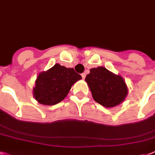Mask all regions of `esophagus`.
I'll return each instance as SVG.
<instances>
[{
    "label": "esophagus",
    "instance_id": "1",
    "mask_svg": "<svg viewBox=\"0 0 155 155\" xmlns=\"http://www.w3.org/2000/svg\"><path fill=\"white\" fill-rule=\"evenodd\" d=\"M81 76H82V78H83V79H85V77H86V73H82L81 74Z\"/></svg>",
    "mask_w": 155,
    "mask_h": 155
}]
</instances>
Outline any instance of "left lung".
<instances>
[{"label": "left lung", "instance_id": "8db88e82", "mask_svg": "<svg viewBox=\"0 0 155 155\" xmlns=\"http://www.w3.org/2000/svg\"><path fill=\"white\" fill-rule=\"evenodd\" d=\"M85 80L94 100L105 107L119 105L124 101L128 94L123 78L104 67L90 69V73L87 75Z\"/></svg>", "mask_w": 155, "mask_h": 155}]
</instances>
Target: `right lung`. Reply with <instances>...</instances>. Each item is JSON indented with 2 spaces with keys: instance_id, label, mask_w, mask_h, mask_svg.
Here are the masks:
<instances>
[{
  "instance_id": "1",
  "label": "right lung",
  "mask_w": 155,
  "mask_h": 155,
  "mask_svg": "<svg viewBox=\"0 0 155 155\" xmlns=\"http://www.w3.org/2000/svg\"><path fill=\"white\" fill-rule=\"evenodd\" d=\"M81 79V75L73 68L56 64L48 71L39 74L33 87V96L39 104L55 105L62 101L71 86Z\"/></svg>"
}]
</instances>
